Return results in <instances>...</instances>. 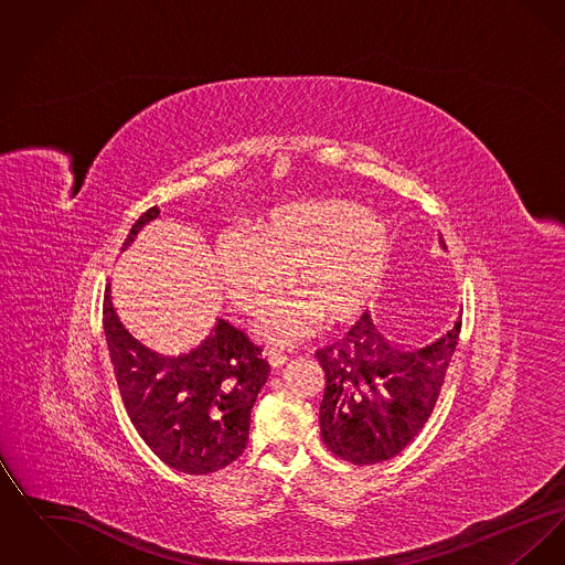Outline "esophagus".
I'll return each instance as SVG.
<instances>
[{"mask_svg":"<svg viewBox=\"0 0 565 565\" xmlns=\"http://www.w3.org/2000/svg\"><path fill=\"white\" fill-rule=\"evenodd\" d=\"M267 360H269V364L273 369H279V366L288 364V360H290V358H288L284 351L270 350L267 351Z\"/></svg>","mask_w":565,"mask_h":565,"instance_id":"34e87169","label":"esophagus"}]
</instances>
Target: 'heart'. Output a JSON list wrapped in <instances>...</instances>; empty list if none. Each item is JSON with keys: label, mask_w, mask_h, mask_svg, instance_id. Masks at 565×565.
I'll return each mask as SVG.
<instances>
[{"label": "heart", "mask_w": 565, "mask_h": 565, "mask_svg": "<svg viewBox=\"0 0 565 565\" xmlns=\"http://www.w3.org/2000/svg\"><path fill=\"white\" fill-rule=\"evenodd\" d=\"M217 277L228 296L256 311L292 286L298 296L275 302L256 332L267 343H292L316 320L341 326L375 298L390 263L392 237L381 215L337 196L302 199L270 207L254 233L224 231L214 247Z\"/></svg>", "instance_id": "heart-1"}]
</instances>
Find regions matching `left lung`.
I'll list each match as a JSON object with an SVG mask.
<instances>
[{"label": "left lung", "instance_id": "left-lung-1", "mask_svg": "<svg viewBox=\"0 0 565 565\" xmlns=\"http://www.w3.org/2000/svg\"><path fill=\"white\" fill-rule=\"evenodd\" d=\"M438 242L447 247L443 235ZM459 330L461 316L428 343L401 345L364 313L345 339L318 351L326 375L320 404L326 447L355 466L398 456L436 406Z\"/></svg>", "mask_w": 565, "mask_h": 565}]
</instances>
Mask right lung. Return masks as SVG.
Instances as JSON below:
<instances>
[{"instance_id": "right-lung-1", "label": "right lung", "mask_w": 565, "mask_h": 565, "mask_svg": "<svg viewBox=\"0 0 565 565\" xmlns=\"http://www.w3.org/2000/svg\"><path fill=\"white\" fill-rule=\"evenodd\" d=\"M159 214V207H150L139 215L122 252ZM104 330L127 415L154 456L186 475H210L242 456L252 406L270 373L263 350L245 332L215 320L199 345L162 355L141 345L118 320L109 286Z\"/></svg>"}]
</instances>
